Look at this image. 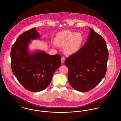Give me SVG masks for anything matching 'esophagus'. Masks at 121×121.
<instances>
[{"label":"esophagus","mask_w":121,"mask_h":121,"mask_svg":"<svg viewBox=\"0 0 121 121\" xmlns=\"http://www.w3.org/2000/svg\"><path fill=\"white\" fill-rule=\"evenodd\" d=\"M65 57L64 56H62V57H61V62H62V64L64 63L65 61Z\"/></svg>","instance_id":"1"}]
</instances>
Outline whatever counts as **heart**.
I'll return each instance as SVG.
<instances>
[{"label": "heart", "mask_w": 121, "mask_h": 121, "mask_svg": "<svg viewBox=\"0 0 121 121\" xmlns=\"http://www.w3.org/2000/svg\"><path fill=\"white\" fill-rule=\"evenodd\" d=\"M83 41V36L81 33L66 30L56 35L54 45L64 46L65 53L70 55L77 53L81 49Z\"/></svg>", "instance_id": "heart-1"}]
</instances>
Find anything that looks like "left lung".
Returning <instances> with one entry per match:
<instances>
[{
	"instance_id": "left-lung-1",
	"label": "left lung",
	"mask_w": 121,
	"mask_h": 121,
	"mask_svg": "<svg viewBox=\"0 0 121 121\" xmlns=\"http://www.w3.org/2000/svg\"><path fill=\"white\" fill-rule=\"evenodd\" d=\"M87 40L81 49L65 59L68 79L77 91L85 92L95 87L104 77L108 51L104 38L91 28Z\"/></svg>"
}]
</instances>
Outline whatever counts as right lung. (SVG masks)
<instances>
[{
	"mask_svg": "<svg viewBox=\"0 0 121 121\" xmlns=\"http://www.w3.org/2000/svg\"><path fill=\"white\" fill-rule=\"evenodd\" d=\"M39 38L36 28L29 29L19 36L10 52L13 74L20 83L32 92L41 91L47 88L54 72L61 65L59 54L50 55L41 51L32 53L29 52L31 40Z\"/></svg>",
	"mask_w": 121,
	"mask_h": 121,
	"instance_id": "right-lung-1",
	"label": "right lung"
}]
</instances>
